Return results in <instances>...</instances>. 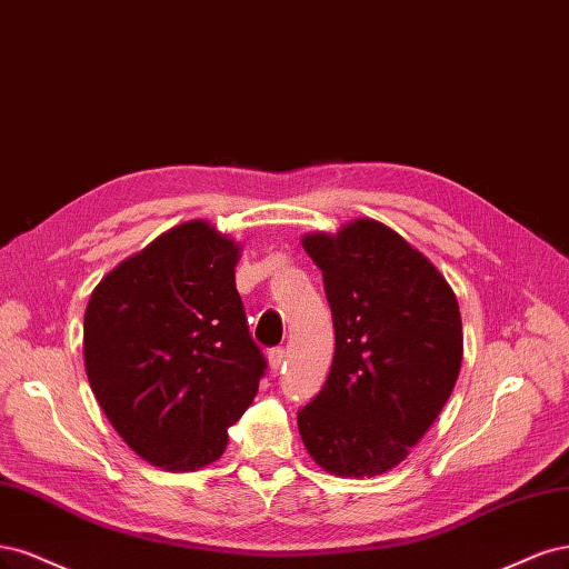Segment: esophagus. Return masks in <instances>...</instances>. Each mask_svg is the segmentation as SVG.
<instances>
[{"instance_id": "34e87169", "label": "esophagus", "mask_w": 569, "mask_h": 569, "mask_svg": "<svg viewBox=\"0 0 569 569\" xmlns=\"http://www.w3.org/2000/svg\"><path fill=\"white\" fill-rule=\"evenodd\" d=\"M283 357H286L283 347H271V350L267 352V359H269V369H271V373H279V369H281V366H283Z\"/></svg>"}]
</instances>
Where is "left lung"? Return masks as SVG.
<instances>
[{
  "label": "left lung",
  "mask_w": 569,
  "mask_h": 569,
  "mask_svg": "<svg viewBox=\"0 0 569 569\" xmlns=\"http://www.w3.org/2000/svg\"><path fill=\"white\" fill-rule=\"evenodd\" d=\"M302 246L323 273L336 355L298 411L300 437L323 470L373 478L405 461L447 405L463 359L461 311L432 262L373 219Z\"/></svg>",
  "instance_id": "obj_1"
}]
</instances>
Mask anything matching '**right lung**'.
<instances>
[{"mask_svg": "<svg viewBox=\"0 0 569 569\" xmlns=\"http://www.w3.org/2000/svg\"><path fill=\"white\" fill-rule=\"evenodd\" d=\"M238 246L208 222L179 224L118 264L84 311V369L118 435L168 470L203 468L258 395L254 345L233 267Z\"/></svg>", "mask_w": 569, "mask_h": 569, "instance_id": "1", "label": "right lung"}]
</instances>
